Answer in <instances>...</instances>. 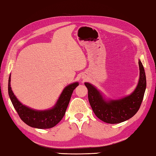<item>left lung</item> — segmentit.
<instances>
[{"instance_id":"1","label":"left lung","mask_w":156,"mask_h":156,"mask_svg":"<svg viewBox=\"0 0 156 156\" xmlns=\"http://www.w3.org/2000/svg\"><path fill=\"white\" fill-rule=\"evenodd\" d=\"M140 77L135 90L120 100L106 101L93 85L85 83L88 90V100L94 114L102 121L116 124L125 121L135 115L141 106L146 89V77L141 62L139 61Z\"/></svg>"}]
</instances>
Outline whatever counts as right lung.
<instances>
[{"instance_id": "1", "label": "right lung", "mask_w": 156, "mask_h": 156, "mask_svg": "<svg viewBox=\"0 0 156 156\" xmlns=\"http://www.w3.org/2000/svg\"><path fill=\"white\" fill-rule=\"evenodd\" d=\"M10 82L11 75L9 76L8 83L9 96L15 110L25 124L37 129L52 128L62 120L71 100L73 91L79 85L78 83H74L66 87L53 108L37 111L25 106L18 101L11 90Z\"/></svg>"}]
</instances>
